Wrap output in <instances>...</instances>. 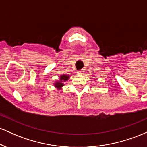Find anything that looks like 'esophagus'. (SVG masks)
<instances>
[{
    "label": "esophagus",
    "instance_id": "34e87169",
    "mask_svg": "<svg viewBox=\"0 0 147 147\" xmlns=\"http://www.w3.org/2000/svg\"><path fill=\"white\" fill-rule=\"evenodd\" d=\"M84 72V70H79V71L77 72V74H78V75H83Z\"/></svg>",
    "mask_w": 147,
    "mask_h": 147
}]
</instances>
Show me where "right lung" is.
<instances>
[{
	"label": "right lung",
	"instance_id": "right-lung-1",
	"mask_svg": "<svg viewBox=\"0 0 147 147\" xmlns=\"http://www.w3.org/2000/svg\"><path fill=\"white\" fill-rule=\"evenodd\" d=\"M70 75H65V74L61 75L59 77V79L54 82V84H53L54 86L56 88L57 90H61L62 87L65 85V84H64V82H68V80L69 79V78H70Z\"/></svg>",
	"mask_w": 147,
	"mask_h": 147
}]
</instances>
